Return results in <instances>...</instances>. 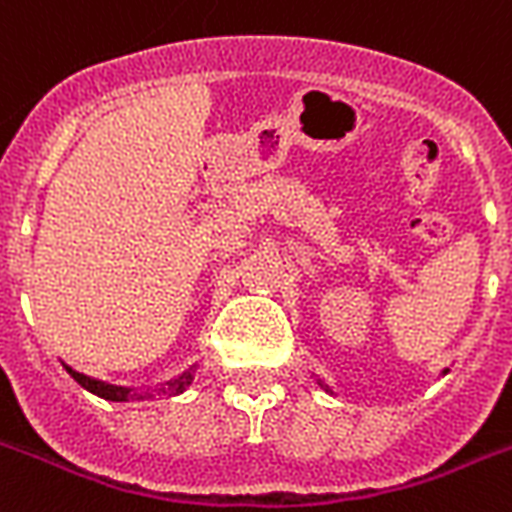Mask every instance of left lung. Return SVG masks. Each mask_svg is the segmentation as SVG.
I'll use <instances>...</instances> for the list:
<instances>
[{
  "label": "left lung",
  "instance_id": "left-lung-1",
  "mask_svg": "<svg viewBox=\"0 0 512 512\" xmlns=\"http://www.w3.org/2000/svg\"><path fill=\"white\" fill-rule=\"evenodd\" d=\"M321 386H323V384H321Z\"/></svg>",
  "mask_w": 512,
  "mask_h": 512
}]
</instances>
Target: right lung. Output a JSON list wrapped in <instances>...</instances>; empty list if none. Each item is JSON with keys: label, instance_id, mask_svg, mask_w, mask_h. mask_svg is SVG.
<instances>
[{"label": "right lung", "instance_id": "add662e5", "mask_svg": "<svg viewBox=\"0 0 512 512\" xmlns=\"http://www.w3.org/2000/svg\"><path fill=\"white\" fill-rule=\"evenodd\" d=\"M65 371L70 373V376L76 378L78 384L86 389V392L91 394H97V397H102V400H112V402H126L128 397H136V400H141V394L131 392V389H126V386H112V384H105V381H97V378H89V376H83V373L73 371V368H68L65 365ZM191 378H194V368L191 371H186L184 376H178L173 378L168 384V392L170 394H181L186 389V386L191 384Z\"/></svg>", "mask_w": 512, "mask_h": 512}]
</instances>
